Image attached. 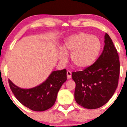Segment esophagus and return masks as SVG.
Here are the masks:
<instances>
[{
    "mask_svg": "<svg viewBox=\"0 0 127 127\" xmlns=\"http://www.w3.org/2000/svg\"><path fill=\"white\" fill-rule=\"evenodd\" d=\"M67 78L68 79H70V78H71V72L70 71H67Z\"/></svg>",
    "mask_w": 127,
    "mask_h": 127,
    "instance_id": "esophagus-1",
    "label": "esophagus"
}]
</instances>
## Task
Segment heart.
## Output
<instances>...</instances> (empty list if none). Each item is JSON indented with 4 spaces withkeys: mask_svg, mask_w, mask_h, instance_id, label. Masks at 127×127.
I'll list each match as a JSON object with an SVG mask.
<instances>
[{
    "mask_svg": "<svg viewBox=\"0 0 127 127\" xmlns=\"http://www.w3.org/2000/svg\"><path fill=\"white\" fill-rule=\"evenodd\" d=\"M101 44L97 37L86 33H80L69 37L64 41L60 50V60L67 59L65 53L71 52L70 58L72 64L78 68L90 66L98 56Z\"/></svg>",
    "mask_w": 127,
    "mask_h": 127,
    "instance_id": "b5f03b06",
    "label": "heart"
}]
</instances>
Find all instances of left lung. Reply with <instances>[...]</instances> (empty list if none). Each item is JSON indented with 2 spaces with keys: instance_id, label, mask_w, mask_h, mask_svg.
I'll return each mask as SVG.
<instances>
[{
  "instance_id": "left-lung-1",
  "label": "left lung",
  "mask_w": 127,
  "mask_h": 127,
  "mask_svg": "<svg viewBox=\"0 0 127 127\" xmlns=\"http://www.w3.org/2000/svg\"><path fill=\"white\" fill-rule=\"evenodd\" d=\"M104 43L102 53L93 64L83 71L72 73L75 83V101L87 109L98 108L106 104L118 86L120 67L118 54L107 33Z\"/></svg>"
}]
</instances>
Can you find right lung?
<instances>
[{
	"instance_id": "right-lung-1",
	"label": "right lung",
	"mask_w": 127,
	"mask_h": 127,
	"mask_svg": "<svg viewBox=\"0 0 127 127\" xmlns=\"http://www.w3.org/2000/svg\"><path fill=\"white\" fill-rule=\"evenodd\" d=\"M67 80V70L53 71L47 79L39 86L30 89H23L9 79L12 93L21 104L34 111H43L55 103L60 87Z\"/></svg>"
}]
</instances>
